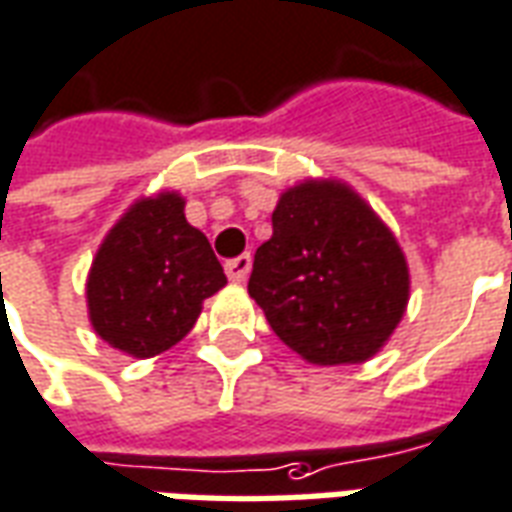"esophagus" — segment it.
I'll use <instances>...</instances> for the list:
<instances>
[{"label": "esophagus", "mask_w": 512, "mask_h": 512, "mask_svg": "<svg viewBox=\"0 0 512 512\" xmlns=\"http://www.w3.org/2000/svg\"><path fill=\"white\" fill-rule=\"evenodd\" d=\"M250 267H253V259H250L248 253H242V256H237V259H228V262H226L228 281H234V284H242V281L248 278Z\"/></svg>", "instance_id": "obj_1"}]
</instances>
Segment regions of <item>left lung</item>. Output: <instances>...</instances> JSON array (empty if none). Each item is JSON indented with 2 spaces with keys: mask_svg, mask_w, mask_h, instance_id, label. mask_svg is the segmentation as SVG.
<instances>
[{
  "mask_svg": "<svg viewBox=\"0 0 512 512\" xmlns=\"http://www.w3.org/2000/svg\"><path fill=\"white\" fill-rule=\"evenodd\" d=\"M248 292L303 361L364 364L400 325L411 273L391 228L350 184L306 179L281 192Z\"/></svg>",
  "mask_w": 512,
  "mask_h": 512,
  "instance_id": "obj_1",
  "label": "left lung"
}]
</instances>
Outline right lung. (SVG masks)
Instances as JSON below:
<instances>
[{"instance_id": "obj_1", "label": "right lung", "mask_w": 512, "mask_h": 512, "mask_svg": "<svg viewBox=\"0 0 512 512\" xmlns=\"http://www.w3.org/2000/svg\"><path fill=\"white\" fill-rule=\"evenodd\" d=\"M226 286V273L204 231L187 223L176 190L137 198L101 239L85 297L93 331L104 342L151 358L181 342L206 297Z\"/></svg>"}]
</instances>
